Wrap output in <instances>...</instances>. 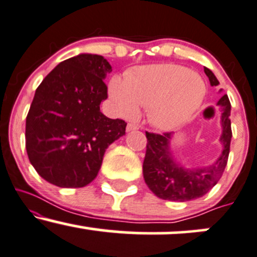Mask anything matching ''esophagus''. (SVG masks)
Here are the masks:
<instances>
[{
	"label": "esophagus",
	"instance_id": "obj_1",
	"mask_svg": "<svg viewBox=\"0 0 257 257\" xmlns=\"http://www.w3.org/2000/svg\"><path fill=\"white\" fill-rule=\"evenodd\" d=\"M138 129H139V125L134 124V123H128V125H126V132L138 131Z\"/></svg>",
	"mask_w": 257,
	"mask_h": 257
}]
</instances>
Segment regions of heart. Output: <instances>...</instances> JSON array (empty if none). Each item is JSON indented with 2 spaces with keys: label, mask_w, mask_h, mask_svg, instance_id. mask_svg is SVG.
<instances>
[{
  "label": "heart",
  "mask_w": 257,
  "mask_h": 257,
  "mask_svg": "<svg viewBox=\"0 0 257 257\" xmlns=\"http://www.w3.org/2000/svg\"><path fill=\"white\" fill-rule=\"evenodd\" d=\"M207 86L199 74L174 63L150 64L126 73L124 80L110 81L109 95L115 109L126 118L148 107V119L159 129L183 124L205 100Z\"/></svg>",
  "instance_id": "heart-1"
}]
</instances>
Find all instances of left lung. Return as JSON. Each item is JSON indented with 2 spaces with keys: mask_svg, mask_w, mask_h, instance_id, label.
<instances>
[{
  "mask_svg": "<svg viewBox=\"0 0 257 257\" xmlns=\"http://www.w3.org/2000/svg\"><path fill=\"white\" fill-rule=\"evenodd\" d=\"M211 86H218L219 81L208 68H205ZM221 91V89H220ZM221 111L220 144L222 146L220 156L211 165L187 169L181 163L176 162L170 145L175 133L154 134L147 133V147L142 172L147 187L159 199L169 201H190L203 196L218 183L225 166L227 164L230 144L232 138L231 132V104L227 94H224L217 103Z\"/></svg>",
  "mask_w": 257,
  "mask_h": 257,
  "instance_id": "8db88e82",
  "label": "left lung"
}]
</instances>
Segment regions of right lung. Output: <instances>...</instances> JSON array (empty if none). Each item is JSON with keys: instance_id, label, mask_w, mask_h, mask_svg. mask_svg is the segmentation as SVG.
<instances>
[{"instance_id": "add662e5", "label": "right lung", "mask_w": 257, "mask_h": 257, "mask_svg": "<svg viewBox=\"0 0 257 257\" xmlns=\"http://www.w3.org/2000/svg\"><path fill=\"white\" fill-rule=\"evenodd\" d=\"M111 70L100 55L61 62L36 89L26 117V151L42 178L60 188H81L100 170L106 148L125 135L126 123L100 112Z\"/></svg>"}]
</instances>
